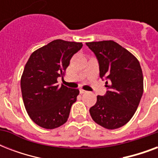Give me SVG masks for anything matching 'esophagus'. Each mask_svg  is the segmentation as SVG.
Returning a JSON list of instances; mask_svg holds the SVG:
<instances>
[{"mask_svg":"<svg viewBox=\"0 0 158 158\" xmlns=\"http://www.w3.org/2000/svg\"><path fill=\"white\" fill-rule=\"evenodd\" d=\"M79 92H80V94H86V93H87V91H85V90H84V89H79Z\"/></svg>","mask_w":158,"mask_h":158,"instance_id":"1","label":"esophagus"}]
</instances>
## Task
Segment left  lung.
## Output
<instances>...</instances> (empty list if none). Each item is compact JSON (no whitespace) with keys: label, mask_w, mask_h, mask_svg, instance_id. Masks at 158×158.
<instances>
[{"label":"left lung","mask_w":158,"mask_h":158,"mask_svg":"<svg viewBox=\"0 0 158 158\" xmlns=\"http://www.w3.org/2000/svg\"><path fill=\"white\" fill-rule=\"evenodd\" d=\"M98 60L100 77L107 91L89 109L93 120L108 130L130 121L143 93V77L137 58L114 41L87 43Z\"/></svg>","instance_id":"obj_1"}]
</instances>
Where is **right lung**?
Instances as JSON below:
<instances>
[{
	"instance_id": "add662e5",
	"label": "right lung",
	"mask_w": 158,
	"mask_h": 158,
	"mask_svg": "<svg viewBox=\"0 0 158 158\" xmlns=\"http://www.w3.org/2000/svg\"><path fill=\"white\" fill-rule=\"evenodd\" d=\"M82 47V43L57 39L33 52L26 63L20 80L23 104L41 127L52 130L68 120L79 91L57 85V78L64 77L69 60Z\"/></svg>"
}]
</instances>
